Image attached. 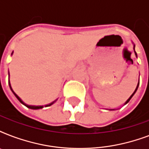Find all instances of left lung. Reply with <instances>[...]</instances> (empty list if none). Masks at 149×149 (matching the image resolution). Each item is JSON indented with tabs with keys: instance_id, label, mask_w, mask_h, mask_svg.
<instances>
[{
	"instance_id": "obj_1",
	"label": "left lung",
	"mask_w": 149,
	"mask_h": 149,
	"mask_svg": "<svg viewBox=\"0 0 149 149\" xmlns=\"http://www.w3.org/2000/svg\"><path fill=\"white\" fill-rule=\"evenodd\" d=\"M134 47H135V45H134V53H135V56H136V57H137V53H136V52H135V50H134ZM139 84H138V85H137V86H136V89L134 90V93H132V95H131V97H130L127 100V101H126V102H125V104H127V103H128V102L130 101V100L132 99V97H133V96H134V93H136L137 90H138V88H139ZM112 110H113V109H112Z\"/></svg>"
}]
</instances>
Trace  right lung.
Here are the masks:
<instances>
[{
	"label": "right lung",
	"mask_w": 149,
	"mask_h": 149,
	"mask_svg": "<svg viewBox=\"0 0 149 149\" xmlns=\"http://www.w3.org/2000/svg\"><path fill=\"white\" fill-rule=\"evenodd\" d=\"M12 54H13V52H12V53H11V55H12ZM8 75H9V72H8ZM8 84H9V86H10V90H11V91H12V92H13V93H14V94H15V97H16V98H17V99L18 100H19V101L21 102V103H22V104H24V106L27 107H28V108L33 109V110H38V109H42V108H43V107H44V106H33V105H28V104H25V103H24V102L22 101V100L21 99V98H20L19 97H18V96H17V94H16V93H15V92H14V91H13L12 88H11V86H10V80H9V82H8ZM56 100H55V101L52 102L51 104H46V105H45V107H49V106H51L52 104H53L54 103H55V102H56Z\"/></svg>",
	"instance_id": "obj_1"
}]
</instances>
